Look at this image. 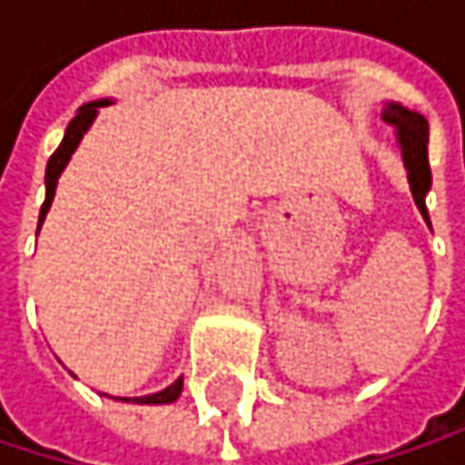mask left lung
I'll list each match as a JSON object with an SVG mask.
<instances>
[{"mask_svg":"<svg viewBox=\"0 0 465 465\" xmlns=\"http://www.w3.org/2000/svg\"><path fill=\"white\" fill-rule=\"evenodd\" d=\"M382 121L388 126L396 129V137L401 144V155H404V166H407V177H410V188L415 196V204L422 213L425 223H428V210H425V193L430 188V163H428V121L412 113L401 104H385ZM430 226V223H428Z\"/></svg>","mask_w":465,"mask_h":465,"instance_id":"obj_1","label":"left lung"}]
</instances>
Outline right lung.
<instances>
[{
	"instance_id": "right-lung-1",
	"label": "right lung",
	"mask_w": 465,
	"mask_h": 465,
	"mask_svg": "<svg viewBox=\"0 0 465 465\" xmlns=\"http://www.w3.org/2000/svg\"><path fill=\"white\" fill-rule=\"evenodd\" d=\"M104 104H110V102L104 99V102L83 104V107L77 110V115L69 121L66 134H64V140H61V144H58V150L50 155V161H47V169H45V204H43V210H40V226H43L47 210H50V202H53V196H55L58 174L64 172V166H66V161L72 158L74 147L80 144L83 134H85V132H88V126H91V121L96 118V110H99V107H104ZM40 226H37V232H40ZM180 391H183V380H177L174 385H169V388H166V391H161V393L140 396V399H137V404H172V401L180 396ZM126 401H129V399H126Z\"/></svg>"
}]
</instances>
